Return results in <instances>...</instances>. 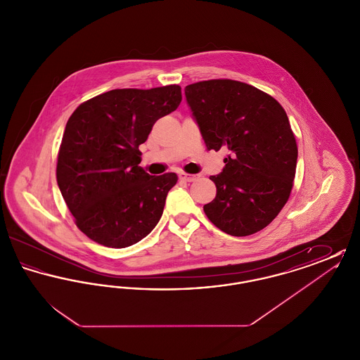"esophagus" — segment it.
Wrapping results in <instances>:
<instances>
[{
  "mask_svg": "<svg viewBox=\"0 0 360 360\" xmlns=\"http://www.w3.org/2000/svg\"><path fill=\"white\" fill-rule=\"evenodd\" d=\"M179 178L182 181H186V182H193L197 179V175H193V174H186V172H181L179 174Z\"/></svg>",
  "mask_w": 360,
  "mask_h": 360,
  "instance_id": "esophagus-1",
  "label": "esophagus"
}]
</instances>
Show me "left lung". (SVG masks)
<instances>
[{
    "instance_id": "left-lung-1",
    "label": "left lung",
    "mask_w": 360,
    "mask_h": 360,
    "mask_svg": "<svg viewBox=\"0 0 360 360\" xmlns=\"http://www.w3.org/2000/svg\"><path fill=\"white\" fill-rule=\"evenodd\" d=\"M207 150H224L225 167L210 179L216 198L207 219L231 236H248L274 220L289 200L297 143L286 112L271 96L232 79L185 87Z\"/></svg>"
}]
</instances>
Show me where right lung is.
<instances>
[{"instance_id":"obj_1","label":"right lung","mask_w":360,"mask_h":360,"mask_svg":"<svg viewBox=\"0 0 360 360\" xmlns=\"http://www.w3.org/2000/svg\"><path fill=\"white\" fill-rule=\"evenodd\" d=\"M182 101L178 85L116 89L79 105L70 116L58 155L56 181L89 239L125 248L159 223L175 172L150 175L139 146L155 122Z\"/></svg>"}]
</instances>
